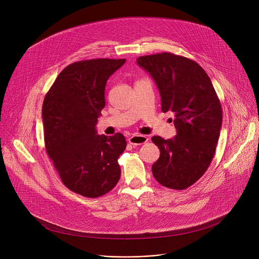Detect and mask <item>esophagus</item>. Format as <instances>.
Returning <instances> with one entry per match:
<instances>
[{
    "label": "esophagus",
    "mask_w": 259,
    "mask_h": 259,
    "mask_svg": "<svg viewBox=\"0 0 259 259\" xmlns=\"http://www.w3.org/2000/svg\"><path fill=\"white\" fill-rule=\"evenodd\" d=\"M128 143L133 146H140V145H144L146 143H148V139L146 136H142V135H135L133 137L128 138Z\"/></svg>",
    "instance_id": "1"
}]
</instances>
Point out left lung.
Masks as SVG:
<instances>
[{"label": "left lung", "mask_w": 259, "mask_h": 259, "mask_svg": "<svg viewBox=\"0 0 259 259\" xmlns=\"http://www.w3.org/2000/svg\"><path fill=\"white\" fill-rule=\"evenodd\" d=\"M137 62L154 79L161 111H172L176 117L174 139L151 138L160 151L152 175L165 187L185 189L203 176L213 158L222 127L221 102L209 76L192 60L160 53Z\"/></svg>", "instance_id": "1"}]
</instances>
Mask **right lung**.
Returning <instances> with one entry per match:
<instances>
[{
    "label": "right lung",
    "mask_w": 259,
    "mask_h": 259,
    "mask_svg": "<svg viewBox=\"0 0 259 259\" xmlns=\"http://www.w3.org/2000/svg\"><path fill=\"white\" fill-rule=\"evenodd\" d=\"M125 59H95L65 68L42 104L45 145L59 176L70 190L100 197L120 178L117 162L126 148L124 137L97 134L96 124L106 106L105 89Z\"/></svg>",
    "instance_id": "right-lung-1"
}]
</instances>
